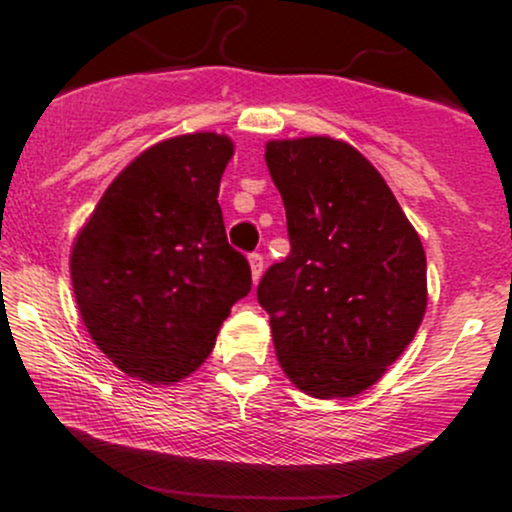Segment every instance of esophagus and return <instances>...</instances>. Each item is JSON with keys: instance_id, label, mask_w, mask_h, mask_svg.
Listing matches in <instances>:
<instances>
[{"instance_id": "obj_1", "label": "esophagus", "mask_w": 512, "mask_h": 512, "mask_svg": "<svg viewBox=\"0 0 512 512\" xmlns=\"http://www.w3.org/2000/svg\"><path fill=\"white\" fill-rule=\"evenodd\" d=\"M264 269V257L260 252H252L250 255V272H252V281H260Z\"/></svg>"}]
</instances>
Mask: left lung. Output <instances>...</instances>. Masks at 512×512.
I'll return each instance as SVG.
<instances>
[{"mask_svg": "<svg viewBox=\"0 0 512 512\" xmlns=\"http://www.w3.org/2000/svg\"><path fill=\"white\" fill-rule=\"evenodd\" d=\"M291 252L257 286L291 383L317 399L368 390L426 313V252L383 175L330 137L267 144Z\"/></svg>", "mask_w": 512, "mask_h": 512, "instance_id": "1", "label": "left lung"}]
</instances>
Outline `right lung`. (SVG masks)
Here are the masks:
<instances>
[{"instance_id":"1","label":"right lung","mask_w":512,"mask_h":512,"mask_svg":"<svg viewBox=\"0 0 512 512\" xmlns=\"http://www.w3.org/2000/svg\"><path fill=\"white\" fill-rule=\"evenodd\" d=\"M233 144L211 132L168 139L105 190L72 250L84 325L122 373L178 383L211 354L250 264L228 245L219 185Z\"/></svg>"}]
</instances>
